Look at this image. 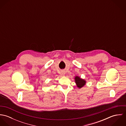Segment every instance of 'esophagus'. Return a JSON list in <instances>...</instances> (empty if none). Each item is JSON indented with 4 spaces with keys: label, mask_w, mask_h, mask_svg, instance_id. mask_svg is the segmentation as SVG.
Wrapping results in <instances>:
<instances>
[{
    "label": "esophagus",
    "mask_w": 126,
    "mask_h": 126,
    "mask_svg": "<svg viewBox=\"0 0 126 126\" xmlns=\"http://www.w3.org/2000/svg\"><path fill=\"white\" fill-rule=\"evenodd\" d=\"M62 74L63 75V76H64L65 74V72L64 71H62Z\"/></svg>",
    "instance_id": "1"
}]
</instances>
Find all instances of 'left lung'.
<instances>
[{"mask_svg":"<svg viewBox=\"0 0 126 126\" xmlns=\"http://www.w3.org/2000/svg\"><path fill=\"white\" fill-rule=\"evenodd\" d=\"M74 79H75V83L78 88L80 89L86 84V81L85 79L81 78L79 76H76Z\"/></svg>","mask_w":126,"mask_h":126,"instance_id":"8db88e82","label":"left lung"}]
</instances>
